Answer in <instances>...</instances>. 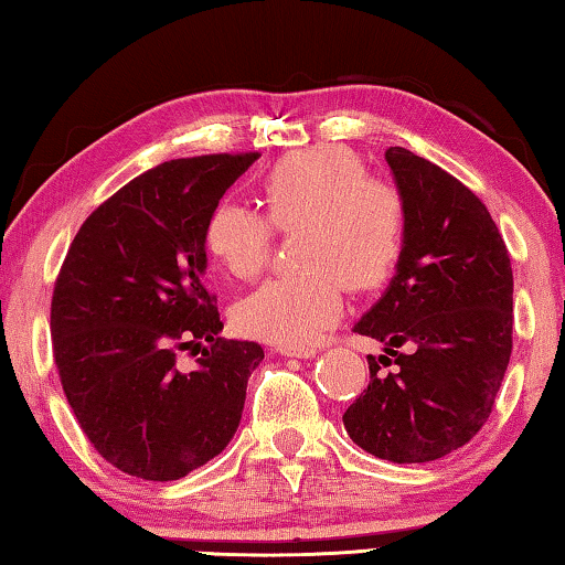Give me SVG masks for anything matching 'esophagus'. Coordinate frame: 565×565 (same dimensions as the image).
<instances>
[{
	"instance_id": "obj_1",
	"label": "esophagus",
	"mask_w": 565,
	"mask_h": 565,
	"mask_svg": "<svg viewBox=\"0 0 565 565\" xmlns=\"http://www.w3.org/2000/svg\"><path fill=\"white\" fill-rule=\"evenodd\" d=\"M276 352L281 356H297V360H311V356H317L315 347H279Z\"/></svg>"
}]
</instances>
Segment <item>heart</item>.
<instances>
[{
    "label": "heart",
    "instance_id": "b5f03b06",
    "mask_svg": "<svg viewBox=\"0 0 565 565\" xmlns=\"http://www.w3.org/2000/svg\"><path fill=\"white\" fill-rule=\"evenodd\" d=\"M262 213L223 201L209 213L203 244L236 279L266 266L274 228H303L299 266L307 271L258 286L238 301L236 324L248 337L309 347L342 315L344 284L354 291L387 279L405 244V203L364 163L337 146L284 156L262 181Z\"/></svg>",
    "mask_w": 565,
    "mask_h": 565
}]
</instances>
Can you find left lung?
Wrapping results in <instances>:
<instances>
[{
    "mask_svg": "<svg viewBox=\"0 0 565 565\" xmlns=\"http://www.w3.org/2000/svg\"><path fill=\"white\" fill-rule=\"evenodd\" d=\"M384 160L405 203V244L354 331L382 342L380 361L398 370L382 375L366 356L370 384L342 419L374 458L429 462L470 443L490 417L513 349V268L470 188L407 148H387Z\"/></svg>",
    "mask_w": 565,
    "mask_h": 565,
    "instance_id": "8db88e82",
    "label": "left lung"
}]
</instances>
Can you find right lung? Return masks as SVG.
I'll return each instance as SVG.
<instances>
[{
	"label": "right lung",
	"mask_w": 565,
	"mask_h": 565,
	"mask_svg": "<svg viewBox=\"0 0 565 565\" xmlns=\"http://www.w3.org/2000/svg\"><path fill=\"white\" fill-rule=\"evenodd\" d=\"M256 158L146 170L93 211L60 268L50 327L62 390L95 450L132 478H183L238 429L264 349L218 337L203 228ZM193 345L204 354L185 371L177 352Z\"/></svg>",
	"instance_id": "1"
}]
</instances>
